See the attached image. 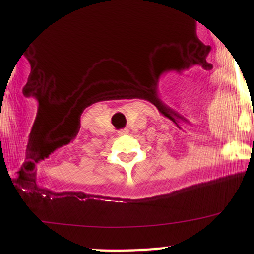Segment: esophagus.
Returning a JSON list of instances; mask_svg holds the SVG:
<instances>
[{"label": "esophagus", "instance_id": "34e87169", "mask_svg": "<svg viewBox=\"0 0 254 254\" xmlns=\"http://www.w3.org/2000/svg\"><path fill=\"white\" fill-rule=\"evenodd\" d=\"M118 134H120V136H123V134H128V129H121V131H118Z\"/></svg>", "mask_w": 254, "mask_h": 254}]
</instances>
